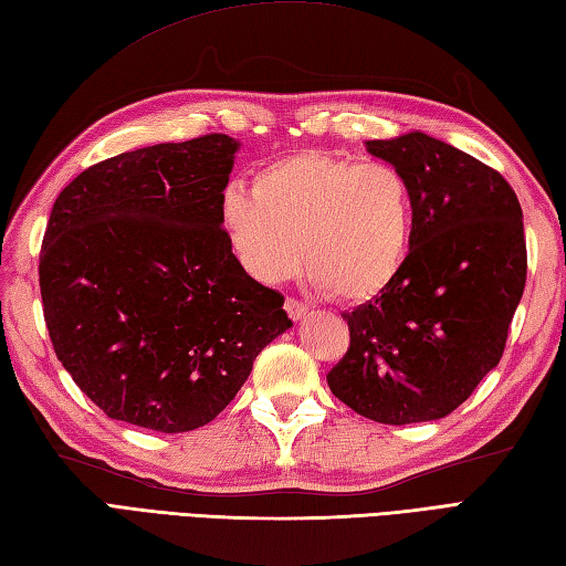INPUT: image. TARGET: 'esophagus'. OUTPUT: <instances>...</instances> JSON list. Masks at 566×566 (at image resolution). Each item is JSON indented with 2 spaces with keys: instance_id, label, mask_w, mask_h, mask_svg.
I'll use <instances>...</instances> for the list:
<instances>
[{
  "instance_id": "esophagus-1",
  "label": "esophagus",
  "mask_w": 566,
  "mask_h": 566,
  "mask_svg": "<svg viewBox=\"0 0 566 566\" xmlns=\"http://www.w3.org/2000/svg\"><path fill=\"white\" fill-rule=\"evenodd\" d=\"M284 308H286V314H290V318H292V321L304 318V316H306V311H308V306H306L304 302H298V298H294V296H286Z\"/></svg>"
}]
</instances>
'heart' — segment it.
I'll return each instance as SVG.
<instances>
[{
  "label": "heart",
  "mask_w": 566,
  "mask_h": 566,
  "mask_svg": "<svg viewBox=\"0 0 566 566\" xmlns=\"http://www.w3.org/2000/svg\"><path fill=\"white\" fill-rule=\"evenodd\" d=\"M221 221L243 268L282 282L304 268L340 302H367L399 274L413 233V187L399 167L304 150L264 165L252 191L228 185Z\"/></svg>",
  "instance_id": "heart-1"
}]
</instances>
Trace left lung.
Masks as SVG:
<instances>
[{"instance_id": "8db88e82", "label": "left lung", "mask_w": 566, "mask_h": 566, "mask_svg": "<svg viewBox=\"0 0 566 566\" xmlns=\"http://www.w3.org/2000/svg\"><path fill=\"white\" fill-rule=\"evenodd\" d=\"M413 187L411 250L375 302L343 314L350 347L328 387L355 413L423 423L499 365L525 290L523 211L494 167L426 134L367 140Z\"/></svg>"}]
</instances>
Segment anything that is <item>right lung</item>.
Segmentation results:
<instances>
[{
  "mask_svg": "<svg viewBox=\"0 0 566 566\" xmlns=\"http://www.w3.org/2000/svg\"><path fill=\"white\" fill-rule=\"evenodd\" d=\"M238 143L207 134L122 153L60 191L39 282L53 350L124 423L187 432L235 399L292 326L284 296L243 270L221 226Z\"/></svg>",
  "mask_w": 566,
  "mask_h": 566,
  "instance_id": "obj_1",
  "label": "right lung"
}]
</instances>
